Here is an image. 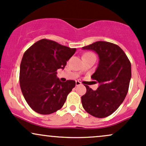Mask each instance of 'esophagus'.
I'll return each instance as SVG.
<instances>
[{
  "mask_svg": "<svg viewBox=\"0 0 146 146\" xmlns=\"http://www.w3.org/2000/svg\"><path fill=\"white\" fill-rule=\"evenodd\" d=\"M76 86H80V85H81V82L80 81H76Z\"/></svg>",
  "mask_w": 146,
  "mask_h": 146,
  "instance_id": "1",
  "label": "esophagus"
}]
</instances>
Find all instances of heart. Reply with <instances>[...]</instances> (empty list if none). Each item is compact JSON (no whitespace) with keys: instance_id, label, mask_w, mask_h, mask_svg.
Segmentation results:
<instances>
[{"instance_id":"b5f03b06","label":"heart","mask_w":146,"mask_h":146,"mask_svg":"<svg viewBox=\"0 0 146 146\" xmlns=\"http://www.w3.org/2000/svg\"><path fill=\"white\" fill-rule=\"evenodd\" d=\"M90 56H95V55H94V54H93L92 52H86V53L84 54V56H83V58L85 57H90Z\"/></svg>"}]
</instances>
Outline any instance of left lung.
Returning a JSON list of instances; mask_svg holds the SVG:
<instances>
[{
	"label": "left lung",
	"mask_w": 146,
	"mask_h": 146,
	"mask_svg": "<svg viewBox=\"0 0 146 146\" xmlns=\"http://www.w3.org/2000/svg\"><path fill=\"white\" fill-rule=\"evenodd\" d=\"M95 51L99 63L91 78L98 82L96 91L85 85L86 92L81 98L85 111L91 116L105 118L116 111L125 98L132 72L127 55L119 46L107 41H96L82 47Z\"/></svg>",
	"instance_id": "obj_1"
}]
</instances>
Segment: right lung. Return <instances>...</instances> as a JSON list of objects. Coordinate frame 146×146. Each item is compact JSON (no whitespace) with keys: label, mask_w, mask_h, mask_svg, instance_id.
<instances>
[{"label":"right lung","mask_w":146,"mask_h":146,"mask_svg":"<svg viewBox=\"0 0 146 146\" xmlns=\"http://www.w3.org/2000/svg\"><path fill=\"white\" fill-rule=\"evenodd\" d=\"M76 51L46 39L36 41L25 51L21 62L19 82L27 103L35 111L50 114L63 107L76 82H61L57 70L64 69Z\"/></svg>","instance_id":"right-lung-1"}]
</instances>
